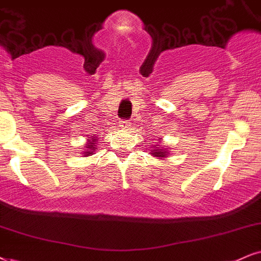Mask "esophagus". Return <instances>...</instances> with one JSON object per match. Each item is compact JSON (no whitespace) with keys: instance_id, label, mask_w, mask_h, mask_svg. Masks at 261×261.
<instances>
[{"instance_id":"esophagus-1","label":"esophagus","mask_w":261,"mask_h":261,"mask_svg":"<svg viewBox=\"0 0 261 261\" xmlns=\"http://www.w3.org/2000/svg\"><path fill=\"white\" fill-rule=\"evenodd\" d=\"M129 125H130V122L129 121H122L120 123V127L122 128V129H129Z\"/></svg>"}]
</instances>
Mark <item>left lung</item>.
Returning a JSON list of instances; mask_svg holds the SVG:
<instances>
[{
  "label": "left lung",
  "mask_w": 261,
  "mask_h": 261,
  "mask_svg": "<svg viewBox=\"0 0 261 261\" xmlns=\"http://www.w3.org/2000/svg\"><path fill=\"white\" fill-rule=\"evenodd\" d=\"M160 139H161V138H160ZM153 147H155V149L151 150V152H152L153 156L160 157V159H162V157H167V155L169 153L168 150H167V149H160V145H156V146L153 145ZM151 149H152V147H151Z\"/></svg>",
  "instance_id": "left-lung-1"
}]
</instances>
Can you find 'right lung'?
Segmentation results:
<instances>
[{
    "label": "right lung",
    "instance_id": "obj_1",
    "mask_svg": "<svg viewBox=\"0 0 261 261\" xmlns=\"http://www.w3.org/2000/svg\"><path fill=\"white\" fill-rule=\"evenodd\" d=\"M96 139H95V137H94V134H93V136H91L89 137V139H88V141H87V144H86V152L83 153V156H91L93 152H94V151L96 150Z\"/></svg>",
    "mask_w": 261,
    "mask_h": 261
}]
</instances>
